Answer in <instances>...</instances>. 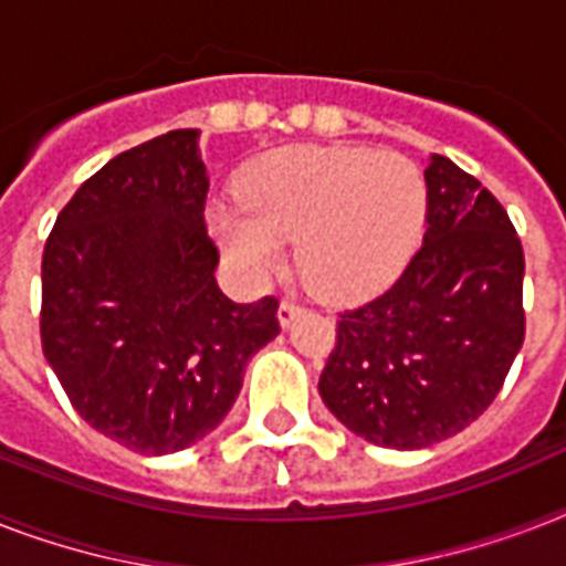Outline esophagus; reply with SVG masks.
I'll use <instances>...</instances> for the list:
<instances>
[{
	"instance_id": "1",
	"label": "esophagus",
	"mask_w": 566,
	"mask_h": 566,
	"mask_svg": "<svg viewBox=\"0 0 566 566\" xmlns=\"http://www.w3.org/2000/svg\"><path fill=\"white\" fill-rule=\"evenodd\" d=\"M300 311H302L300 302L293 300V296H284L282 305H279V323H282V326H291L293 317H296Z\"/></svg>"
}]
</instances>
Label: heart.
<instances>
[{"label":"heart","mask_w":566,"mask_h":566,"mask_svg":"<svg viewBox=\"0 0 566 566\" xmlns=\"http://www.w3.org/2000/svg\"><path fill=\"white\" fill-rule=\"evenodd\" d=\"M240 208L208 213L243 273L264 279L300 240V273L328 300H364L399 275L420 240L426 181L408 158L355 146H287L240 176Z\"/></svg>","instance_id":"b5f03b06"}]
</instances>
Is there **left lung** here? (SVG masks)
I'll return each instance as SVG.
<instances>
[{
    "label": "left lung",
    "mask_w": 566,
    "mask_h": 566,
    "mask_svg": "<svg viewBox=\"0 0 566 566\" xmlns=\"http://www.w3.org/2000/svg\"><path fill=\"white\" fill-rule=\"evenodd\" d=\"M523 247L470 172L426 161V234L390 291L337 319L319 376L328 411L358 438L422 449L496 399L526 337Z\"/></svg>",
    "instance_id": "1"
}]
</instances>
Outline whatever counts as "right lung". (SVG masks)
I'll list each match as a JSON object with an SVG mask.
<instances>
[{
    "instance_id": "1",
    "label": "right lung",
    "mask_w": 566,
    "mask_h": 566,
    "mask_svg": "<svg viewBox=\"0 0 566 566\" xmlns=\"http://www.w3.org/2000/svg\"><path fill=\"white\" fill-rule=\"evenodd\" d=\"M199 128L111 158L43 249L40 340L82 420L140 455L193 447L231 411L279 335L275 296L231 302L205 229Z\"/></svg>"
}]
</instances>
